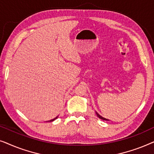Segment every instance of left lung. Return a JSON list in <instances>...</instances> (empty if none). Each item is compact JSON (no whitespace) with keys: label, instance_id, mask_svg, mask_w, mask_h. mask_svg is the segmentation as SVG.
<instances>
[{"label":"left lung","instance_id":"8db88e82","mask_svg":"<svg viewBox=\"0 0 154 154\" xmlns=\"http://www.w3.org/2000/svg\"><path fill=\"white\" fill-rule=\"evenodd\" d=\"M96 114H97V116L100 118V119H102V120H104V121H109L108 119H104V118H103L102 116H101L99 114V113H97V112H96Z\"/></svg>","mask_w":154,"mask_h":154}]
</instances>
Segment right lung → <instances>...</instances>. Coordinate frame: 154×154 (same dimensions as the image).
Here are the masks:
<instances>
[{"label":"right lung","mask_w":154,"mask_h":154,"mask_svg":"<svg viewBox=\"0 0 154 154\" xmlns=\"http://www.w3.org/2000/svg\"><path fill=\"white\" fill-rule=\"evenodd\" d=\"M57 117H58V116H57L56 118H54V119H52V120H50V121H50V122H52V121H54V120H55V119H57Z\"/></svg>","instance_id":"1"}]
</instances>
